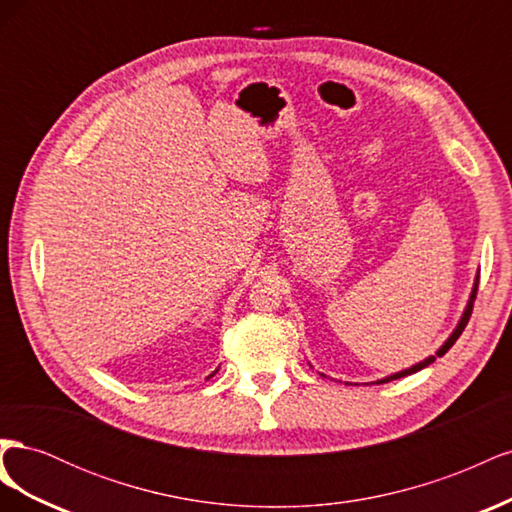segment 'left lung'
Instances as JSON below:
<instances>
[{"instance_id": "1", "label": "left lung", "mask_w": 512, "mask_h": 512, "mask_svg": "<svg viewBox=\"0 0 512 512\" xmlns=\"http://www.w3.org/2000/svg\"><path fill=\"white\" fill-rule=\"evenodd\" d=\"M476 290H478V275H476V282H474V286H472V294H470V301H468V305H466V309H463V314H461V320L457 322V327H455V331L451 333V337L446 339V342L438 348V352L433 354V356H427L425 361H421V363H416V365H412V367H408V369H404V371H397V374H391V376H386V378H382V380H378L376 384H382V382H391V380H397V378H404V376H410V374H416V371H421L423 367H427V365H431L433 361H436V356H442V354H446L448 350H451V346L457 342L459 339V335L463 333V329H466V324H468V320H470V316H472V307H474V299H476Z\"/></svg>"}]
</instances>
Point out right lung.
<instances>
[{"label":"right lung","instance_id":"add662e5","mask_svg":"<svg viewBox=\"0 0 512 512\" xmlns=\"http://www.w3.org/2000/svg\"><path fill=\"white\" fill-rule=\"evenodd\" d=\"M215 371H218V369H215ZM215 371H213V374H215ZM213 374H211V376H213Z\"/></svg>","mask_w":512,"mask_h":512}]
</instances>
